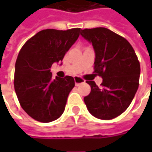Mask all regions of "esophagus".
<instances>
[{"mask_svg": "<svg viewBox=\"0 0 152 152\" xmlns=\"http://www.w3.org/2000/svg\"><path fill=\"white\" fill-rule=\"evenodd\" d=\"M74 82H75V85L78 86V85H79L80 84H84V83H85V80L82 79L81 78H79V77H75V78H74Z\"/></svg>", "mask_w": 152, "mask_h": 152, "instance_id": "34e87169", "label": "esophagus"}]
</instances>
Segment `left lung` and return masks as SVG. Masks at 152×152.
<instances>
[{
  "instance_id": "left-lung-1",
  "label": "left lung",
  "mask_w": 152,
  "mask_h": 152,
  "mask_svg": "<svg viewBox=\"0 0 152 152\" xmlns=\"http://www.w3.org/2000/svg\"><path fill=\"white\" fill-rule=\"evenodd\" d=\"M80 34L93 45L95 73L102 78V87L94 81L84 98L91 115L110 120L122 114L133 101L139 87L140 66L129 42L106 28L81 29Z\"/></svg>"
}]
</instances>
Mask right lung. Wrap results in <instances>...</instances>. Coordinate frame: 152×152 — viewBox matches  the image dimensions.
I'll list each match as a JSON object with an SVG mask.
<instances>
[{
	"mask_svg": "<svg viewBox=\"0 0 152 152\" xmlns=\"http://www.w3.org/2000/svg\"><path fill=\"white\" fill-rule=\"evenodd\" d=\"M79 28L44 29L30 38L18 53L14 89L22 108L32 118L50 123L60 118L75 83L71 76L52 79L50 67L62 61L79 36Z\"/></svg>",
	"mask_w": 152,
	"mask_h": 152,
	"instance_id": "obj_1",
	"label": "right lung"
}]
</instances>
